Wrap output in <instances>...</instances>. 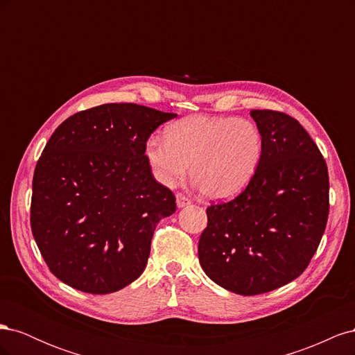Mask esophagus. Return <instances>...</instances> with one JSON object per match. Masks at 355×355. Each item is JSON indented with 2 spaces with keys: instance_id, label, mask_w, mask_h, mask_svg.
<instances>
[{
  "instance_id": "34e87169",
  "label": "esophagus",
  "mask_w": 355,
  "mask_h": 355,
  "mask_svg": "<svg viewBox=\"0 0 355 355\" xmlns=\"http://www.w3.org/2000/svg\"><path fill=\"white\" fill-rule=\"evenodd\" d=\"M189 204H191V200H189L188 197H185L184 194H178V196H176V206H178L179 209L187 207V206H189Z\"/></svg>"
}]
</instances>
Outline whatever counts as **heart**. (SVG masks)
Returning <instances> with one entry per match:
<instances>
[{
  "instance_id": "heart-1",
  "label": "heart",
  "mask_w": 355,
  "mask_h": 355,
  "mask_svg": "<svg viewBox=\"0 0 355 355\" xmlns=\"http://www.w3.org/2000/svg\"><path fill=\"white\" fill-rule=\"evenodd\" d=\"M263 135L253 121L235 116L194 115L148 137L145 154L155 179L173 188L188 175L214 200L237 196L254 178L263 158Z\"/></svg>"
}]
</instances>
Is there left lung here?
<instances>
[{
    "label": "left lung",
    "mask_w": 355,
    "mask_h": 355,
    "mask_svg": "<svg viewBox=\"0 0 355 355\" xmlns=\"http://www.w3.org/2000/svg\"><path fill=\"white\" fill-rule=\"evenodd\" d=\"M263 135L259 170L240 196L207 207L202 271L237 295L271 292L305 271L329 216L326 161L297 120L253 110Z\"/></svg>",
    "instance_id": "obj_1"
}]
</instances>
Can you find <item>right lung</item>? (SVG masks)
Returning a JSON list of instances; mask_svg holds the SVG:
<instances>
[{"label":"right lung","instance_id":"right-lung-1","mask_svg":"<svg viewBox=\"0 0 355 355\" xmlns=\"http://www.w3.org/2000/svg\"><path fill=\"white\" fill-rule=\"evenodd\" d=\"M175 116L106 103L73 114L51 135L32 180L31 228L60 282L106 295L141 277L157 223L176 211L145 146Z\"/></svg>","mask_w":355,"mask_h":355}]
</instances>
